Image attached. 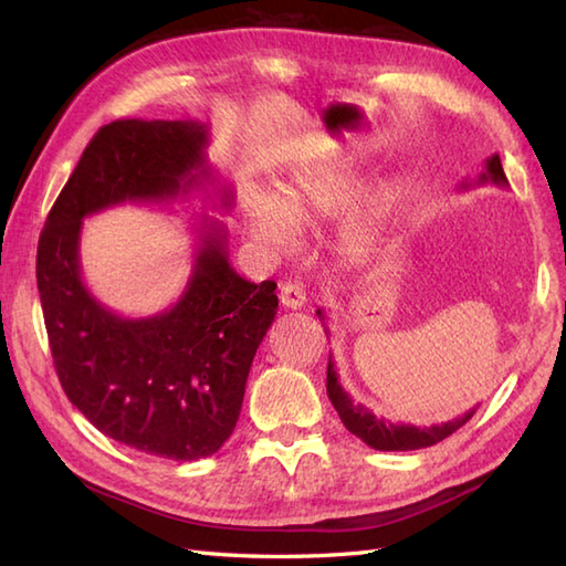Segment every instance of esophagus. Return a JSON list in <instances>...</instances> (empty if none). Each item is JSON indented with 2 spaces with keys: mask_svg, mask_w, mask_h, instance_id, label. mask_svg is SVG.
I'll return each mask as SVG.
<instances>
[{
  "mask_svg": "<svg viewBox=\"0 0 566 566\" xmlns=\"http://www.w3.org/2000/svg\"><path fill=\"white\" fill-rule=\"evenodd\" d=\"M280 302L286 308H302L306 304V290L298 282H284L280 286Z\"/></svg>",
  "mask_w": 566,
  "mask_h": 566,
  "instance_id": "34e87169",
  "label": "esophagus"
}]
</instances>
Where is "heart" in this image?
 <instances>
[{"label": "heart", "mask_w": 566, "mask_h": 566, "mask_svg": "<svg viewBox=\"0 0 566 566\" xmlns=\"http://www.w3.org/2000/svg\"><path fill=\"white\" fill-rule=\"evenodd\" d=\"M359 189L363 175L353 167L331 163L304 167L276 187L272 199L252 197L245 203V231L262 248L284 252L294 245V231H311L345 211L335 231V252L343 262L363 268L387 245L408 185L401 177L387 179L353 203Z\"/></svg>", "instance_id": "1"}]
</instances>
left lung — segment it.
<instances>
[{
	"instance_id": "8db88e82",
	"label": "left lung",
	"mask_w": 566,
	"mask_h": 566,
	"mask_svg": "<svg viewBox=\"0 0 566 566\" xmlns=\"http://www.w3.org/2000/svg\"><path fill=\"white\" fill-rule=\"evenodd\" d=\"M499 185V187H509V179L503 175V167H501V158L499 155H491V158L484 163V172L479 175L476 182H464L460 185V189H469L474 185ZM316 316L321 321H326V314L318 308ZM328 333V331H326ZM326 391H328V399L335 406V411H338L343 426L357 436L363 442H367L369 448L375 450H384V452H401V450H420V448H430V444H436L440 440H444L448 436H452L454 430H460L469 418L474 416V408L472 411L462 413L460 418H452L448 423H440V426H430V428H416L411 423H387L384 418H377L375 413L365 408L363 403H353L350 394H347L340 381H338V371H335L333 359L328 357V377H326Z\"/></svg>"
}]
</instances>
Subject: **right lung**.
Masks as SVG:
<instances>
[{"label":"right lung","instance_id":"add662e5","mask_svg":"<svg viewBox=\"0 0 566 566\" xmlns=\"http://www.w3.org/2000/svg\"><path fill=\"white\" fill-rule=\"evenodd\" d=\"M201 122L118 118L97 130L48 213L35 280L57 379L104 436L165 460H201L231 438L252 357L276 314V284L228 262L226 228L201 216L189 280L160 314L128 318L82 280V221L118 203H172L233 191L207 160Z\"/></svg>","mask_w":566,"mask_h":566}]
</instances>
